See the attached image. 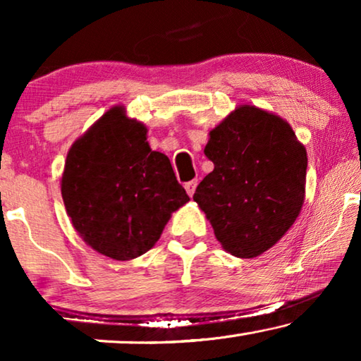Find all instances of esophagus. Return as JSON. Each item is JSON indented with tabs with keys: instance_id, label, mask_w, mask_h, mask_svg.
<instances>
[{
	"instance_id": "esophagus-1",
	"label": "esophagus",
	"mask_w": 361,
	"mask_h": 361,
	"mask_svg": "<svg viewBox=\"0 0 361 361\" xmlns=\"http://www.w3.org/2000/svg\"><path fill=\"white\" fill-rule=\"evenodd\" d=\"M195 189H197V180H189V182H185V190H187V194H189V197L194 195Z\"/></svg>"
}]
</instances>
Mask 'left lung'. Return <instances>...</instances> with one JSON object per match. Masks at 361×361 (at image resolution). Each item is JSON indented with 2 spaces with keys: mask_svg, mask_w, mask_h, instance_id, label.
<instances>
[{
  "mask_svg": "<svg viewBox=\"0 0 361 361\" xmlns=\"http://www.w3.org/2000/svg\"><path fill=\"white\" fill-rule=\"evenodd\" d=\"M214 171L194 200L216 240L238 258H256L283 238L304 204L307 152L283 118L238 106L210 131Z\"/></svg>",
  "mask_w": 361,
  "mask_h": 361,
  "instance_id": "obj_1",
  "label": "left lung"
}]
</instances>
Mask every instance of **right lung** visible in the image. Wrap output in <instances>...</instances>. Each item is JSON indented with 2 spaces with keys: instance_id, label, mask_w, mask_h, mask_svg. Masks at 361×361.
<instances>
[{
  "instance_id": "obj_1",
  "label": "right lung",
  "mask_w": 361,
  "mask_h": 361,
  "mask_svg": "<svg viewBox=\"0 0 361 361\" xmlns=\"http://www.w3.org/2000/svg\"><path fill=\"white\" fill-rule=\"evenodd\" d=\"M142 123L106 111L67 154L62 199L85 243L113 259L146 253L185 202L169 157L151 151Z\"/></svg>"
}]
</instances>
